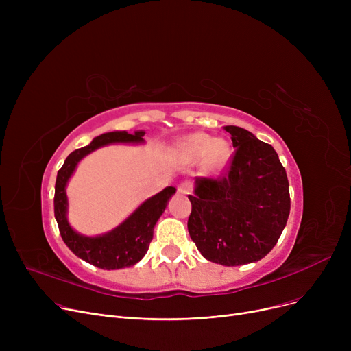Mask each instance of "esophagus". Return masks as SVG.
Wrapping results in <instances>:
<instances>
[{
    "label": "esophagus",
    "instance_id": "1",
    "mask_svg": "<svg viewBox=\"0 0 351 351\" xmlns=\"http://www.w3.org/2000/svg\"><path fill=\"white\" fill-rule=\"evenodd\" d=\"M178 192L182 195H191L192 193V183L191 182H182L178 186Z\"/></svg>",
    "mask_w": 351,
    "mask_h": 351
}]
</instances>
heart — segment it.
<instances>
[{
  "instance_id": "1",
  "label": "heart",
  "mask_w": 351,
  "mask_h": 351,
  "mask_svg": "<svg viewBox=\"0 0 351 351\" xmlns=\"http://www.w3.org/2000/svg\"><path fill=\"white\" fill-rule=\"evenodd\" d=\"M178 155L188 163H202L205 173L222 172L232 156L230 146L223 139H213L206 134H192L178 143Z\"/></svg>"
}]
</instances>
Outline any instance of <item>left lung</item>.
I'll return each mask as SVG.
<instances>
[{
    "instance_id": "left-lung-1",
    "label": "left lung",
    "mask_w": 351,
    "mask_h": 351,
    "mask_svg": "<svg viewBox=\"0 0 351 351\" xmlns=\"http://www.w3.org/2000/svg\"><path fill=\"white\" fill-rule=\"evenodd\" d=\"M236 147L229 172L196 178L188 230L209 262L241 266L263 259L290 213L289 180L273 146L239 126H225Z\"/></svg>"
}]
</instances>
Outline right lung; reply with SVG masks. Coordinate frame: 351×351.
Segmentation results:
<instances>
[{
	"label": "right lung",
	"mask_w": 351,
	"mask_h": 351,
	"mask_svg": "<svg viewBox=\"0 0 351 351\" xmlns=\"http://www.w3.org/2000/svg\"><path fill=\"white\" fill-rule=\"evenodd\" d=\"M143 131H136L135 134H128L126 131L102 134L92 139L89 145L71 152L57 175L53 213L62 241L80 259L99 269H123L136 265L142 259L149 249L158 219L165 212L169 199L176 192V188L168 186L155 196L146 199L119 226L98 236H85L71 228L66 217L68 197L65 188L78 163L86 155L110 143H143Z\"/></svg>",
	"instance_id": "right-lung-1"
}]
</instances>
